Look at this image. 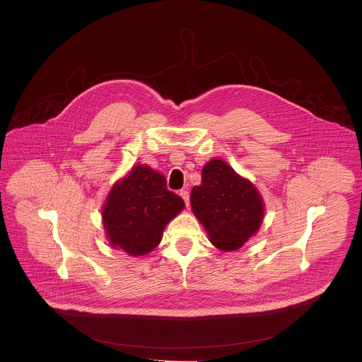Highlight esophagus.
Wrapping results in <instances>:
<instances>
[{
	"mask_svg": "<svg viewBox=\"0 0 362 362\" xmlns=\"http://www.w3.org/2000/svg\"><path fill=\"white\" fill-rule=\"evenodd\" d=\"M180 197L184 199V202H185V206H189V194H188V191H185V189L180 191Z\"/></svg>",
	"mask_w": 362,
	"mask_h": 362,
	"instance_id": "34e87169",
	"label": "esophagus"
}]
</instances>
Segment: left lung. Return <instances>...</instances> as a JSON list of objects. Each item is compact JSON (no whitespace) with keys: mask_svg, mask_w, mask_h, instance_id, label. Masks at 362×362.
<instances>
[{"mask_svg":"<svg viewBox=\"0 0 362 362\" xmlns=\"http://www.w3.org/2000/svg\"><path fill=\"white\" fill-rule=\"evenodd\" d=\"M191 207L221 251H237L260 228L264 201L258 188L227 161L211 158L202 168V182L191 191Z\"/></svg>","mask_w":362,"mask_h":362,"instance_id":"left-lung-1","label":"left lung"}]
</instances>
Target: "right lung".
Instances as JSON below:
<instances>
[{
	"instance_id": "obj_1",
	"label": "right lung",
	"mask_w": 362,
	"mask_h": 362,
	"mask_svg": "<svg viewBox=\"0 0 362 362\" xmlns=\"http://www.w3.org/2000/svg\"><path fill=\"white\" fill-rule=\"evenodd\" d=\"M165 182L163 174L148 164H138L111 187L102 218L112 248L136 258L160 244L165 226L185 207Z\"/></svg>"
}]
</instances>
